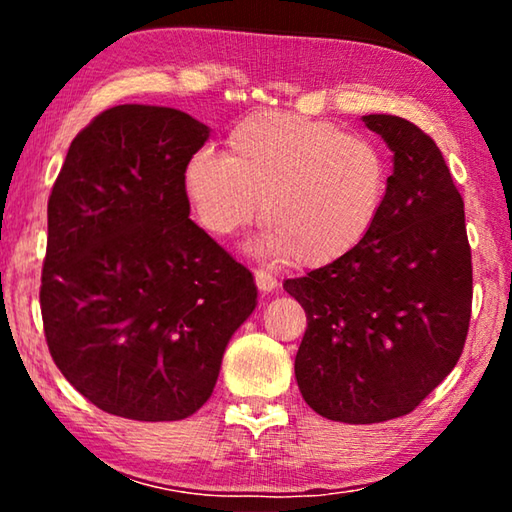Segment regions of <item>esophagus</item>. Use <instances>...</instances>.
<instances>
[{
  "mask_svg": "<svg viewBox=\"0 0 512 512\" xmlns=\"http://www.w3.org/2000/svg\"><path fill=\"white\" fill-rule=\"evenodd\" d=\"M255 282H257V289L259 291H273L275 287H277V280L275 277L268 273V271H264V268H257L255 271Z\"/></svg>",
  "mask_w": 512,
  "mask_h": 512,
  "instance_id": "esophagus-1",
  "label": "esophagus"
}]
</instances>
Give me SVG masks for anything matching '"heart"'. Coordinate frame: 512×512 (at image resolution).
Listing matches in <instances>:
<instances>
[{"mask_svg": "<svg viewBox=\"0 0 512 512\" xmlns=\"http://www.w3.org/2000/svg\"><path fill=\"white\" fill-rule=\"evenodd\" d=\"M198 223L230 237L257 212V253L325 266L368 235L388 187L386 158L368 137L291 112L248 115L225 137V155L196 153L183 173Z\"/></svg>", "mask_w": 512, "mask_h": 512, "instance_id": "b5f03b06", "label": "heart"}]
</instances>
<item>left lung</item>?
<instances>
[{"label":"left lung","mask_w":512,"mask_h":512,"mask_svg":"<svg viewBox=\"0 0 512 512\" xmlns=\"http://www.w3.org/2000/svg\"><path fill=\"white\" fill-rule=\"evenodd\" d=\"M363 124L393 151L377 221L348 255L284 282L307 314L300 393L348 424L411 413L454 370L472 314L463 198L443 153L402 117Z\"/></svg>","instance_id":"obj_1"}]
</instances>
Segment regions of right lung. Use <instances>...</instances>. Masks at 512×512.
Here are the masks:
<instances>
[{
  "mask_svg": "<svg viewBox=\"0 0 512 512\" xmlns=\"http://www.w3.org/2000/svg\"><path fill=\"white\" fill-rule=\"evenodd\" d=\"M210 128L115 106L69 144L47 205L40 309L51 359L101 411L185 420L210 400L253 273L189 219L187 162Z\"/></svg>",
  "mask_w": 512,
  "mask_h": 512,
  "instance_id": "1",
  "label": "right lung"
}]
</instances>
